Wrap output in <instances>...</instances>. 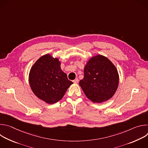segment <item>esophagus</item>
Instances as JSON below:
<instances>
[{"instance_id":"1","label":"esophagus","mask_w":148,"mask_h":148,"mask_svg":"<svg viewBox=\"0 0 148 148\" xmlns=\"http://www.w3.org/2000/svg\"><path fill=\"white\" fill-rule=\"evenodd\" d=\"M78 78H75L74 80H73V82L75 84H77L78 82Z\"/></svg>"}]
</instances>
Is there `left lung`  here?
Masks as SVG:
<instances>
[{
	"instance_id": "left-lung-1",
	"label": "left lung",
	"mask_w": 148,
	"mask_h": 148,
	"mask_svg": "<svg viewBox=\"0 0 148 148\" xmlns=\"http://www.w3.org/2000/svg\"><path fill=\"white\" fill-rule=\"evenodd\" d=\"M84 72V78L79 81V84L90 100L101 103L112 97L118 87L119 74L108 58L102 55L91 57Z\"/></svg>"
}]
</instances>
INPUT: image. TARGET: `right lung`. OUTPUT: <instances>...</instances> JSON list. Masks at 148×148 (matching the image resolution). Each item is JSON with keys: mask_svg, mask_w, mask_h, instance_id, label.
Wrapping results in <instances>:
<instances>
[{"mask_svg": "<svg viewBox=\"0 0 148 148\" xmlns=\"http://www.w3.org/2000/svg\"><path fill=\"white\" fill-rule=\"evenodd\" d=\"M60 64L57 58L47 54L36 61L29 73V81L32 91L47 103H54L61 99L73 84L61 70Z\"/></svg>", "mask_w": 148, "mask_h": 148, "instance_id": "right-lung-1", "label": "right lung"}]
</instances>
